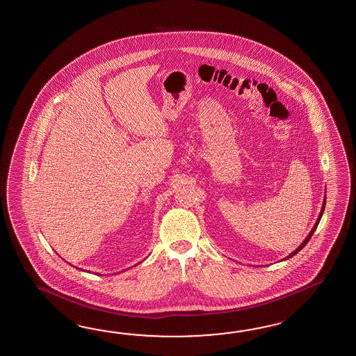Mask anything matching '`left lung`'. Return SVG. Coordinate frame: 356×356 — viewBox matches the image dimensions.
<instances>
[{"mask_svg":"<svg viewBox=\"0 0 356 356\" xmlns=\"http://www.w3.org/2000/svg\"><path fill=\"white\" fill-rule=\"evenodd\" d=\"M324 207H325V196H324V200H323L322 209H321V213H319V216H318V219H316V222H315L314 227H313V229H312V231H310V233L307 234V237H306L305 240L302 241V243H301V245H300V246H298V248H296V250H295L293 252H291L289 257H284L283 260H287V259H291V257H295V255L298 254V251H301L302 248H305L306 243H307V242H309V240L312 238L313 233H314L315 229H316V227H318V224H319V222H321V219H322V215L323 213H324Z\"/></svg>","mask_w":356,"mask_h":356,"instance_id":"left-lung-1","label":"left lung"}]
</instances>
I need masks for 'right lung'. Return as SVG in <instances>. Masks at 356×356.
Returning a JSON list of instances; mask_svg holds the SVG:
<instances>
[{
  "label": "right lung",
  "instance_id": "add662e5",
  "mask_svg": "<svg viewBox=\"0 0 356 356\" xmlns=\"http://www.w3.org/2000/svg\"><path fill=\"white\" fill-rule=\"evenodd\" d=\"M78 269H79V268H78Z\"/></svg>",
  "mask_w": 356,
  "mask_h": 356
}]
</instances>
